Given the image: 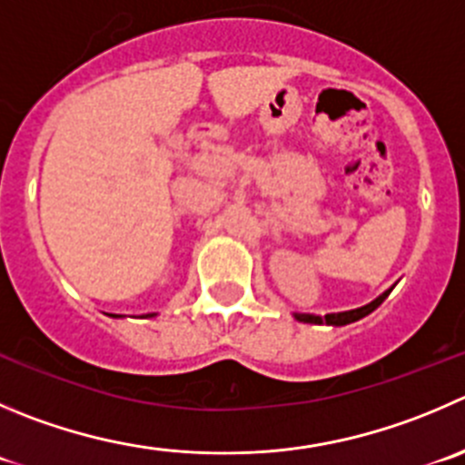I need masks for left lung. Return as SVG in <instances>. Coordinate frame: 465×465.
Instances as JSON below:
<instances>
[{
  "mask_svg": "<svg viewBox=\"0 0 465 465\" xmlns=\"http://www.w3.org/2000/svg\"><path fill=\"white\" fill-rule=\"evenodd\" d=\"M392 292V287L391 290H386L383 292L381 296H377V299H374V302H370L368 306H361V308H356V311H344V312H331V315H324V317H320V315H311V312H294V317L299 322H306V324H331V326H344V324H351V322H358V320H362V317L365 315H370V312L372 311H377L379 306H381L383 302H386V296L391 294Z\"/></svg>",
  "mask_w": 465,
  "mask_h": 465,
  "instance_id": "8db88e82",
  "label": "left lung"
}]
</instances>
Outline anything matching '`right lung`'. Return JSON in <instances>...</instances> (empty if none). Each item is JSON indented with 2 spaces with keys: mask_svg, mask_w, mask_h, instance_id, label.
Returning <instances> with one entry per match:
<instances>
[{
  "mask_svg": "<svg viewBox=\"0 0 465 465\" xmlns=\"http://www.w3.org/2000/svg\"><path fill=\"white\" fill-rule=\"evenodd\" d=\"M112 317H118V315H112ZM150 317H153V315H150Z\"/></svg>",
  "mask_w": 465,
  "mask_h": 465,
  "instance_id": "add662e5",
  "label": "right lung"
}]
</instances>
